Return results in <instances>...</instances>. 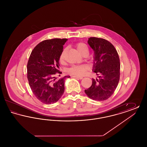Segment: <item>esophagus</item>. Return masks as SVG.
Returning a JSON list of instances; mask_svg holds the SVG:
<instances>
[{
    "instance_id": "obj_1",
    "label": "esophagus",
    "mask_w": 147,
    "mask_h": 147,
    "mask_svg": "<svg viewBox=\"0 0 147 147\" xmlns=\"http://www.w3.org/2000/svg\"><path fill=\"white\" fill-rule=\"evenodd\" d=\"M72 77H74V78H76L77 79H83V77H78V76H72Z\"/></svg>"
}]
</instances>
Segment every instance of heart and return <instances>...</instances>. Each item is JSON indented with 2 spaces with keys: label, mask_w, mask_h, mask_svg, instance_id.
<instances>
[{
  "label": "heart",
  "mask_w": 147,
  "mask_h": 147,
  "mask_svg": "<svg viewBox=\"0 0 147 147\" xmlns=\"http://www.w3.org/2000/svg\"><path fill=\"white\" fill-rule=\"evenodd\" d=\"M78 52L83 56L84 54H89V49L86 44L83 42H79L77 43L76 45ZM66 53V50L63 49V51L61 53L59 56V61L61 63H63L65 61V57ZM88 69V67L86 65H73L69 68H68L67 71L69 74L77 76H82L85 74L86 71Z\"/></svg>",
  "instance_id": "b5f03b06"
}]
</instances>
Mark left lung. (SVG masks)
<instances>
[{"label":"left lung","instance_id":"1","mask_svg":"<svg viewBox=\"0 0 147 147\" xmlns=\"http://www.w3.org/2000/svg\"><path fill=\"white\" fill-rule=\"evenodd\" d=\"M88 43L94 52L92 71L98 79H92V85L85 92L96 101L108 99L113 94L119 80V55L112 43L98 37L89 38Z\"/></svg>","mask_w":147,"mask_h":147}]
</instances>
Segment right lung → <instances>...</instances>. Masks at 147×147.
<instances>
[{"instance_id":"1","label":"right lung","mask_w":147,"mask_h":147,"mask_svg":"<svg viewBox=\"0 0 147 147\" xmlns=\"http://www.w3.org/2000/svg\"><path fill=\"white\" fill-rule=\"evenodd\" d=\"M67 38L46 40L32 50L27 65V77L30 88L36 98L46 104H54L64 91L65 76L55 81L59 71V56Z\"/></svg>"}]
</instances>
